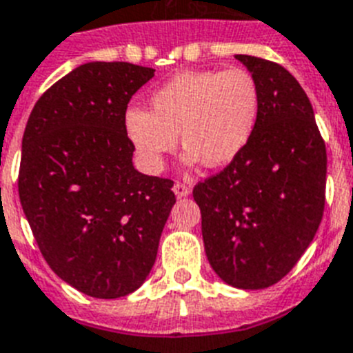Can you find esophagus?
<instances>
[{"label":"esophagus","instance_id":"34e87169","mask_svg":"<svg viewBox=\"0 0 353 353\" xmlns=\"http://www.w3.org/2000/svg\"><path fill=\"white\" fill-rule=\"evenodd\" d=\"M174 194H176L177 197H186L190 194V186L185 185V183H176V185H174Z\"/></svg>","mask_w":353,"mask_h":353}]
</instances>
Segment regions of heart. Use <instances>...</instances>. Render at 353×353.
<instances>
[{
    "label": "heart",
    "mask_w": 353,
    "mask_h": 353,
    "mask_svg": "<svg viewBox=\"0 0 353 353\" xmlns=\"http://www.w3.org/2000/svg\"><path fill=\"white\" fill-rule=\"evenodd\" d=\"M152 112L128 108L125 128L143 167L159 172L177 147L190 163L230 165L248 147L261 108L256 79L245 68L181 72L150 96Z\"/></svg>",
    "instance_id": "heart-1"
}]
</instances>
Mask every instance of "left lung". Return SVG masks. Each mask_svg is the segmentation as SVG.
<instances>
[{
	"instance_id": "obj_1",
	"label": "left lung",
	"mask_w": 353,
	"mask_h": 353,
	"mask_svg": "<svg viewBox=\"0 0 353 353\" xmlns=\"http://www.w3.org/2000/svg\"><path fill=\"white\" fill-rule=\"evenodd\" d=\"M261 108L248 147L194 186L206 257L225 283L259 290L296 266L325 212L326 147L314 108L279 63L237 54Z\"/></svg>"
}]
</instances>
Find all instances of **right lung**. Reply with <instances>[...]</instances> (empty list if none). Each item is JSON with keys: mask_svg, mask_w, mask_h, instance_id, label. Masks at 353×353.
<instances>
[{"mask_svg": "<svg viewBox=\"0 0 353 353\" xmlns=\"http://www.w3.org/2000/svg\"><path fill=\"white\" fill-rule=\"evenodd\" d=\"M154 68L85 63L37 99L19 163V199L34 239L63 281L97 299L137 290L176 203L174 181L132 165L128 101Z\"/></svg>", "mask_w": 353, "mask_h": 353, "instance_id": "right-lung-1", "label": "right lung"}]
</instances>
